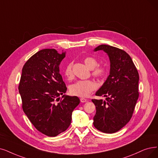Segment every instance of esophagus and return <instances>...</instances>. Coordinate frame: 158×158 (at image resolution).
<instances>
[{
  "mask_svg": "<svg viewBox=\"0 0 158 158\" xmlns=\"http://www.w3.org/2000/svg\"><path fill=\"white\" fill-rule=\"evenodd\" d=\"M80 101H81V102H86L87 101V99H85V98H80Z\"/></svg>",
  "mask_w": 158,
  "mask_h": 158,
  "instance_id": "esophagus-1",
  "label": "esophagus"
}]
</instances>
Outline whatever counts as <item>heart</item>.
<instances>
[{"label": "heart", "mask_w": 158, "mask_h": 158, "mask_svg": "<svg viewBox=\"0 0 158 158\" xmlns=\"http://www.w3.org/2000/svg\"><path fill=\"white\" fill-rule=\"evenodd\" d=\"M84 63L88 68L93 69V75L97 77H103L106 74L107 70L103 67H97L98 61L92 57H87L84 59ZM73 64L71 62L65 66L64 73L67 78L71 80L73 77ZM96 84L91 80H78L72 84L70 87V92L72 94L80 97H85L96 89Z\"/></svg>", "instance_id": "heart-1"}]
</instances>
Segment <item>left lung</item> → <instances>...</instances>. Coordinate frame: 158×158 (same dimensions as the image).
Wrapping results in <instances>:
<instances>
[{
  "label": "left lung",
  "mask_w": 158,
  "mask_h": 158,
  "mask_svg": "<svg viewBox=\"0 0 158 158\" xmlns=\"http://www.w3.org/2000/svg\"><path fill=\"white\" fill-rule=\"evenodd\" d=\"M103 50L110 61V75L96 92L97 96L106 97L92 99L96 106L93 125L106 134H113L127 124L133 115L139 97V73L130 56L124 50L101 45L94 51Z\"/></svg>",
  "instance_id": "obj_1"
}]
</instances>
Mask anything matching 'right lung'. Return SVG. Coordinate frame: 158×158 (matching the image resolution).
Returning a JSON list of instances; mask_svg holds the SVG:
<instances>
[{"instance_id": "add662e5", "label": "right lung", "mask_w": 158, "mask_h": 158, "mask_svg": "<svg viewBox=\"0 0 158 158\" xmlns=\"http://www.w3.org/2000/svg\"><path fill=\"white\" fill-rule=\"evenodd\" d=\"M65 57V52L40 50L25 63L19 85L24 113L37 130L49 137L68 128L72 113L80 103L78 97L64 94L67 87L59 65Z\"/></svg>"}]
</instances>
